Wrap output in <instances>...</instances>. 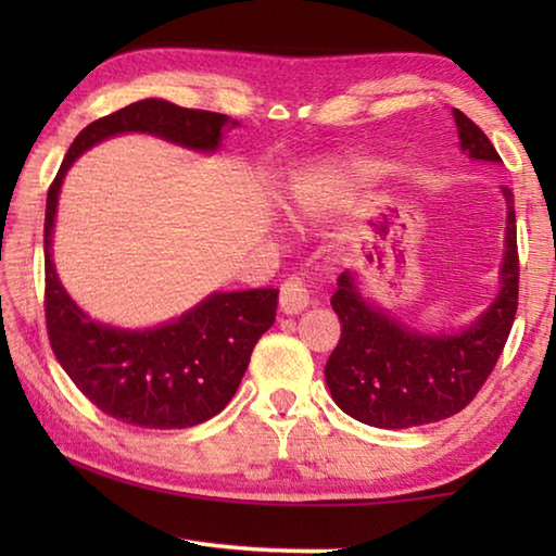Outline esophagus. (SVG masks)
Listing matches in <instances>:
<instances>
[{
    "label": "esophagus",
    "mask_w": 556,
    "mask_h": 556,
    "mask_svg": "<svg viewBox=\"0 0 556 556\" xmlns=\"http://www.w3.org/2000/svg\"><path fill=\"white\" fill-rule=\"evenodd\" d=\"M308 306V289L301 277H289L279 289V308L281 314H301Z\"/></svg>",
    "instance_id": "obj_1"
}]
</instances>
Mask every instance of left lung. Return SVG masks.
Returning a JSON list of instances; mask_svg holds the SVG:
<instances>
[{
    "label": "left lung",
    "mask_w": 556,
    "mask_h": 556,
    "mask_svg": "<svg viewBox=\"0 0 556 556\" xmlns=\"http://www.w3.org/2000/svg\"><path fill=\"white\" fill-rule=\"evenodd\" d=\"M460 149L476 162L501 164L491 139L454 110ZM507 223L501 291L493 304L456 333H427L382 312L363 296L355 271L338 277L331 306L341 341L326 363L333 402L353 419L380 429H407L446 419L483 388L501 357L517 312L515 199L503 186Z\"/></svg>",
    "instance_id": "8db88e82"
}]
</instances>
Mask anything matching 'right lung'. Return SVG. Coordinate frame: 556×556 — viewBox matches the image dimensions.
I'll use <instances>...</instances> for the list:
<instances>
[{
	"label": "right lung",
	"instance_id": "add662e5",
	"mask_svg": "<svg viewBox=\"0 0 556 556\" xmlns=\"http://www.w3.org/2000/svg\"><path fill=\"white\" fill-rule=\"evenodd\" d=\"M228 115L147 98L100 117L73 139L46 199V328L53 355L86 397L110 417L144 429H186L215 417L238 392L252 348L275 324L279 289L215 291L174 321L129 331L90 318L63 289L51 260L63 178L90 147L125 131L213 154Z\"/></svg>",
	"mask_w": 556,
	"mask_h": 556
}]
</instances>
